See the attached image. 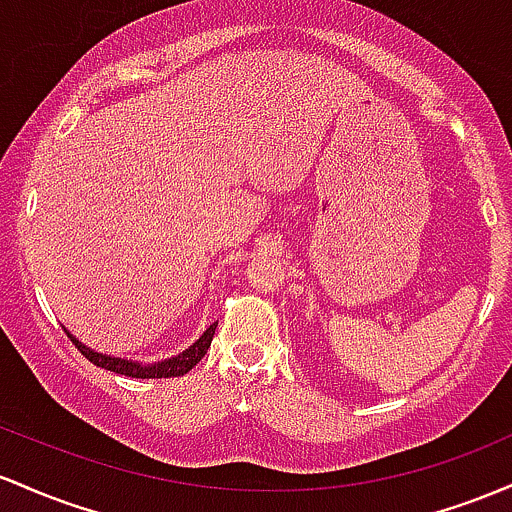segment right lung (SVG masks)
<instances>
[{
  "label": "right lung",
  "instance_id": "1",
  "mask_svg": "<svg viewBox=\"0 0 512 512\" xmlns=\"http://www.w3.org/2000/svg\"><path fill=\"white\" fill-rule=\"evenodd\" d=\"M215 329L217 324H210V329H205L203 336H200L193 346H188L183 353L176 355V358L162 360V363H152V365H142V363H135V360H123V358H113V355H106V353H96V350L84 346L79 338H74L70 331L67 329L65 331L67 336L72 338V343L77 346L79 353H82L86 360H91L96 367L111 370L116 372V375L135 377V380H162V377H181L186 375L188 370H193V367L205 358V353H208L212 336H215Z\"/></svg>",
  "mask_w": 512,
  "mask_h": 512
}]
</instances>
